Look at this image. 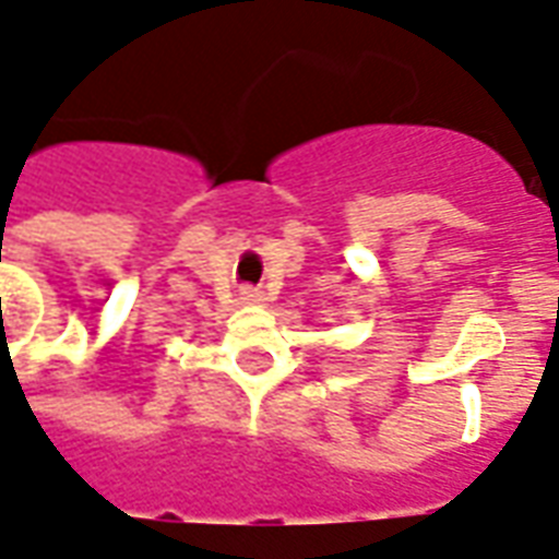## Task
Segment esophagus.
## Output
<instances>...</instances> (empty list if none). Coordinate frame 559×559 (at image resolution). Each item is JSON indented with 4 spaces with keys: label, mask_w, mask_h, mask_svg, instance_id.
Wrapping results in <instances>:
<instances>
[{
    "label": "esophagus",
    "mask_w": 559,
    "mask_h": 559,
    "mask_svg": "<svg viewBox=\"0 0 559 559\" xmlns=\"http://www.w3.org/2000/svg\"><path fill=\"white\" fill-rule=\"evenodd\" d=\"M240 300H243V304H262L264 295L259 288H243V292H240Z\"/></svg>",
    "instance_id": "1"
}]
</instances>
